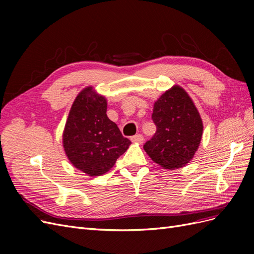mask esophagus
Wrapping results in <instances>:
<instances>
[{"instance_id": "34e87169", "label": "esophagus", "mask_w": 254, "mask_h": 254, "mask_svg": "<svg viewBox=\"0 0 254 254\" xmlns=\"http://www.w3.org/2000/svg\"><path fill=\"white\" fill-rule=\"evenodd\" d=\"M143 140H144V137H143L142 134H135V135L131 136V141H132L133 143L142 144V143H143Z\"/></svg>"}]
</instances>
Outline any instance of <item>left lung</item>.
<instances>
[{
    "label": "left lung",
    "mask_w": 254,
    "mask_h": 254,
    "mask_svg": "<svg viewBox=\"0 0 254 254\" xmlns=\"http://www.w3.org/2000/svg\"><path fill=\"white\" fill-rule=\"evenodd\" d=\"M151 119L157 131L144 150L153 162L165 170L190 163L200 144L203 124L186 90L179 86L167 90L153 105Z\"/></svg>",
    "instance_id": "1"
}]
</instances>
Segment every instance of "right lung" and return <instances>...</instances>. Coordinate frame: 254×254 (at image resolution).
<instances>
[{"instance_id":"obj_1","label":"right lung","mask_w":254,"mask_h":254,"mask_svg":"<svg viewBox=\"0 0 254 254\" xmlns=\"http://www.w3.org/2000/svg\"><path fill=\"white\" fill-rule=\"evenodd\" d=\"M106 112L105 96L92 87L84 88L75 98L64 130L63 144L67 159L91 177L110 171L131 144Z\"/></svg>"}]
</instances>
